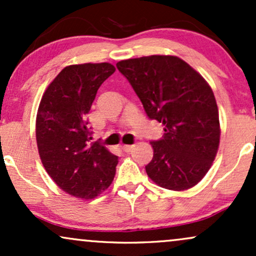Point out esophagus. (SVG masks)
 Returning a JSON list of instances; mask_svg holds the SVG:
<instances>
[{"label":"esophagus","instance_id":"1","mask_svg":"<svg viewBox=\"0 0 256 256\" xmlns=\"http://www.w3.org/2000/svg\"><path fill=\"white\" fill-rule=\"evenodd\" d=\"M132 148H134V146H131V144H124V146H122V150H124V152H130Z\"/></svg>","mask_w":256,"mask_h":256}]
</instances>
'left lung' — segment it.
<instances>
[{"label":"left lung","mask_w":256,"mask_h":256,"mask_svg":"<svg viewBox=\"0 0 256 256\" xmlns=\"http://www.w3.org/2000/svg\"><path fill=\"white\" fill-rule=\"evenodd\" d=\"M146 116L164 125L161 140L150 143L154 155L146 166L158 186L183 192L204 177L219 148L216 98L204 77L184 60L150 55L119 61Z\"/></svg>","instance_id":"8db88e82"}]
</instances>
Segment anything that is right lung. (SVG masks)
I'll use <instances>...</instances> for the list:
<instances>
[{
    "instance_id": "obj_1",
    "label": "right lung",
    "mask_w": 256,
    "mask_h": 256,
    "mask_svg": "<svg viewBox=\"0 0 256 256\" xmlns=\"http://www.w3.org/2000/svg\"><path fill=\"white\" fill-rule=\"evenodd\" d=\"M116 71L108 62L67 66L44 91L36 119L38 152L64 192L91 200L110 188L118 156L90 143L88 113L101 84Z\"/></svg>"
}]
</instances>
